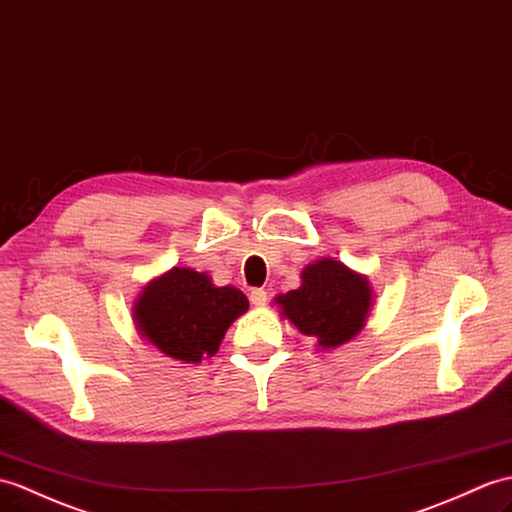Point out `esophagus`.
Instances as JSON below:
<instances>
[{"instance_id":"1","label":"esophagus","mask_w":512,"mask_h":512,"mask_svg":"<svg viewBox=\"0 0 512 512\" xmlns=\"http://www.w3.org/2000/svg\"><path fill=\"white\" fill-rule=\"evenodd\" d=\"M266 301H268V294H266V290L255 288V290L251 292V303H253L255 307H264V305H266Z\"/></svg>"}]
</instances>
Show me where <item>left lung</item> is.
<instances>
[{
	"label": "left lung",
	"instance_id": "obj_1",
	"mask_svg": "<svg viewBox=\"0 0 512 512\" xmlns=\"http://www.w3.org/2000/svg\"><path fill=\"white\" fill-rule=\"evenodd\" d=\"M301 279L299 290L275 299L301 334L316 338L323 349H336L360 334L373 299L366 277L325 257L307 266Z\"/></svg>",
	"mask_w": 512,
	"mask_h": 512
}]
</instances>
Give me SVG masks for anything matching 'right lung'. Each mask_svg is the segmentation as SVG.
I'll return each mask as SVG.
<instances>
[{
  "instance_id": "add662e5",
  "label": "right lung",
  "mask_w": 512,
  "mask_h": 512,
  "mask_svg": "<svg viewBox=\"0 0 512 512\" xmlns=\"http://www.w3.org/2000/svg\"><path fill=\"white\" fill-rule=\"evenodd\" d=\"M248 310L246 296L224 285L216 288L205 272L172 268L152 279L135 301V323L161 353L198 364L218 351L229 325Z\"/></svg>"
}]
</instances>
